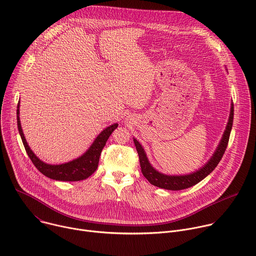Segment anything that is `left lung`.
Here are the masks:
<instances>
[{
    "label": "left lung",
    "instance_id": "left-lung-1",
    "mask_svg": "<svg viewBox=\"0 0 256 256\" xmlns=\"http://www.w3.org/2000/svg\"><path fill=\"white\" fill-rule=\"evenodd\" d=\"M233 118H234V105L232 103L230 116H229L226 130L223 134L220 144H218V148L216 149L214 153L212 154L210 159L206 162V164H204L200 169L188 175H166L157 171L150 164L147 158V155H146L144 150L142 147V144L136 138H134L136 149L138 154L142 175L148 179V181L151 184L157 188L169 190H186L196 186L200 181L206 178L216 167L218 162L221 161L228 146V142H229L232 126H233Z\"/></svg>",
    "mask_w": 256,
    "mask_h": 256
}]
</instances>
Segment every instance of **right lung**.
<instances>
[{
    "mask_svg": "<svg viewBox=\"0 0 256 256\" xmlns=\"http://www.w3.org/2000/svg\"><path fill=\"white\" fill-rule=\"evenodd\" d=\"M19 107L20 102H18L17 105V124H18V130L21 136L24 148L27 152L28 157L34 164V166L38 169L46 177L54 179V180H60V181H80L88 178L90 175H92L99 163V157L101 154L102 149L110 136L112 132L118 128V124H114L106 128L103 130L99 136L95 138L93 144L90 146V148L84 153L81 157L70 161L68 163L60 164V165H50L46 164L40 159L36 157V155L32 152V150L29 148V146L25 140L21 124H20V118H19Z\"/></svg>",
    "mask_w": 256,
    "mask_h": 256,
    "instance_id": "obj_1",
    "label": "right lung"
}]
</instances>
